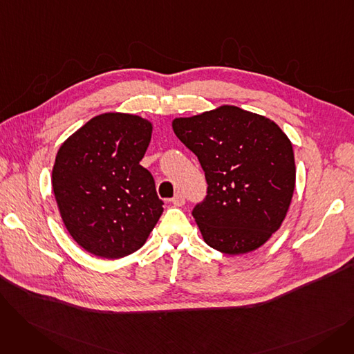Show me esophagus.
<instances>
[{
  "label": "esophagus",
  "instance_id": "esophagus-1",
  "mask_svg": "<svg viewBox=\"0 0 354 354\" xmlns=\"http://www.w3.org/2000/svg\"><path fill=\"white\" fill-rule=\"evenodd\" d=\"M171 202L174 203L175 207H182L183 203H185V196H183L182 194H176V195L171 199Z\"/></svg>",
  "mask_w": 354,
  "mask_h": 354
}]
</instances>
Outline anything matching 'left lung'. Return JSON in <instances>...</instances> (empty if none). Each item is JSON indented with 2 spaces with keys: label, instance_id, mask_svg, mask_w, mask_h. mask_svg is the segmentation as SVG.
I'll list each match as a JSON object with an SVG mask.
<instances>
[{
  "label": "left lung",
  "instance_id": "obj_1",
  "mask_svg": "<svg viewBox=\"0 0 354 354\" xmlns=\"http://www.w3.org/2000/svg\"><path fill=\"white\" fill-rule=\"evenodd\" d=\"M205 172L192 215L205 243L230 255L264 245L281 227L295 187L292 145L277 123L236 106L172 122Z\"/></svg>",
  "mask_w": 354,
  "mask_h": 354
}]
</instances>
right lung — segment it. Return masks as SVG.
<instances>
[{
  "label": "right lung",
  "mask_w": 354,
  "mask_h": 354,
  "mask_svg": "<svg viewBox=\"0 0 354 354\" xmlns=\"http://www.w3.org/2000/svg\"><path fill=\"white\" fill-rule=\"evenodd\" d=\"M152 123L135 115L90 119L59 149L51 183L76 243L107 259L138 251L163 212L152 174L140 165Z\"/></svg>",
  "instance_id": "obj_1"
}]
</instances>
